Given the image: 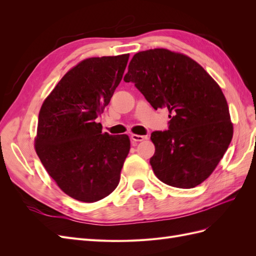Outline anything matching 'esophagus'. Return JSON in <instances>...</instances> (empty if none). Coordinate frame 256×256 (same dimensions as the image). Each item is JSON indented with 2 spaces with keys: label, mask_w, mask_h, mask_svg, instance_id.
Masks as SVG:
<instances>
[{
  "label": "esophagus",
  "mask_w": 256,
  "mask_h": 256,
  "mask_svg": "<svg viewBox=\"0 0 256 256\" xmlns=\"http://www.w3.org/2000/svg\"><path fill=\"white\" fill-rule=\"evenodd\" d=\"M147 136H138V134H131V140L134 142H142L143 140H146Z\"/></svg>",
  "instance_id": "34e87169"
}]
</instances>
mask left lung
I'll return each mask as SVG.
<instances>
[{"mask_svg": "<svg viewBox=\"0 0 256 256\" xmlns=\"http://www.w3.org/2000/svg\"><path fill=\"white\" fill-rule=\"evenodd\" d=\"M125 82H132L154 110H168V130L154 131L150 166L159 180L194 188L210 175L233 138L226 99L196 60L166 49L134 54Z\"/></svg>", "mask_w": 256, "mask_h": 256, "instance_id": "obj_1", "label": "left lung"}]
</instances>
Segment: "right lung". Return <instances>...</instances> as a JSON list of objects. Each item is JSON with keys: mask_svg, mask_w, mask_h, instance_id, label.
Here are the masks:
<instances>
[{"mask_svg": "<svg viewBox=\"0 0 256 256\" xmlns=\"http://www.w3.org/2000/svg\"><path fill=\"white\" fill-rule=\"evenodd\" d=\"M128 58L122 54L82 60L42 106L36 152L58 187L81 202H97L120 182L129 138L104 134L96 118L109 104Z\"/></svg>", "mask_w": 256, "mask_h": 256, "instance_id": "1", "label": "right lung"}]
</instances>
